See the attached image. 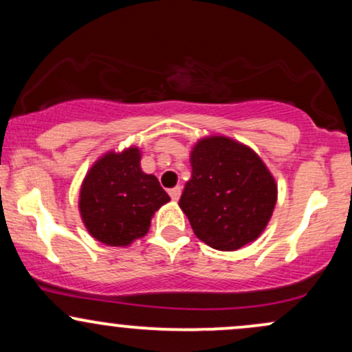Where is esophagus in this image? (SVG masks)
<instances>
[{
    "label": "esophagus",
    "mask_w": 352,
    "mask_h": 352,
    "mask_svg": "<svg viewBox=\"0 0 352 352\" xmlns=\"http://www.w3.org/2000/svg\"><path fill=\"white\" fill-rule=\"evenodd\" d=\"M180 193H182L180 185H177V187H173V188L168 190V195L172 197V200H179L180 199Z\"/></svg>",
    "instance_id": "obj_1"
}]
</instances>
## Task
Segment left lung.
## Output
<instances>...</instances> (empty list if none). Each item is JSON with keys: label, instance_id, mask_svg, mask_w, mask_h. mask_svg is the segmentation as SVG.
<instances>
[{"label": "left lung", "instance_id": "obj_1", "mask_svg": "<svg viewBox=\"0 0 352 352\" xmlns=\"http://www.w3.org/2000/svg\"><path fill=\"white\" fill-rule=\"evenodd\" d=\"M192 179L180 197L193 233L221 252L256 240L276 205V184L263 160L223 135L199 140L190 153Z\"/></svg>", "mask_w": 352, "mask_h": 352}]
</instances>
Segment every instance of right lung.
<instances>
[{
    "instance_id": "right-lung-1",
    "label": "right lung",
    "mask_w": 352,
    "mask_h": 352,
    "mask_svg": "<svg viewBox=\"0 0 352 352\" xmlns=\"http://www.w3.org/2000/svg\"><path fill=\"white\" fill-rule=\"evenodd\" d=\"M168 200L157 177L140 168L139 148L131 147L92 165L80 187L79 210L96 240L127 246L148 232L152 215Z\"/></svg>"
}]
</instances>
